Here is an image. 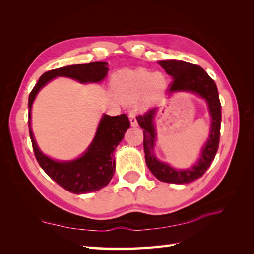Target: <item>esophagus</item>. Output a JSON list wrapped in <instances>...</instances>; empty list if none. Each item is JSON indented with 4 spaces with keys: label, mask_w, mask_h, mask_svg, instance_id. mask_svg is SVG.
<instances>
[{
    "label": "esophagus",
    "mask_w": 254,
    "mask_h": 254,
    "mask_svg": "<svg viewBox=\"0 0 254 254\" xmlns=\"http://www.w3.org/2000/svg\"><path fill=\"white\" fill-rule=\"evenodd\" d=\"M128 118H130V121H131V126L132 127H137V120H136V113L134 111H130L128 113Z\"/></svg>",
    "instance_id": "1"
}]
</instances>
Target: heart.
Returning <instances> with one entry per match:
<instances>
[{"label":"heart","mask_w":254,"mask_h":254,"mask_svg":"<svg viewBox=\"0 0 254 254\" xmlns=\"http://www.w3.org/2000/svg\"><path fill=\"white\" fill-rule=\"evenodd\" d=\"M113 93L124 101H135L143 98L152 101L167 87L164 74L155 73L147 68L122 69L113 75L111 80Z\"/></svg>","instance_id":"obj_1"}]
</instances>
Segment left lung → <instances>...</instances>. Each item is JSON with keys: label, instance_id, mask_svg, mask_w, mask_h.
I'll return each instance as SVG.
<instances>
[{"label": "left lung", "instance_id": "left-lung-1", "mask_svg": "<svg viewBox=\"0 0 254 254\" xmlns=\"http://www.w3.org/2000/svg\"><path fill=\"white\" fill-rule=\"evenodd\" d=\"M158 63L174 79L169 87V94L175 91H191L201 96L207 102L209 115L212 117L209 135L198 160L191 168L185 170L172 168L168 164L158 160L154 154L156 142L154 118L157 113V108H153L144 115L136 117L139 127L144 130V153L148 169L160 181L183 185L201 178L212 165L219 145L222 106L216 84L201 66L181 60H163Z\"/></svg>", "mask_w": 254, "mask_h": 254}]
</instances>
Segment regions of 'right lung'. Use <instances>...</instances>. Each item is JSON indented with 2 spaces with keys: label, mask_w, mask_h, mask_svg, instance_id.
<instances>
[{
  "label": "right lung",
  "mask_w": 254,
  "mask_h": 254,
  "mask_svg": "<svg viewBox=\"0 0 254 254\" xmlns=\"http://www.w3.org/2000/svg\"><path fill=\"white\" fill-rule=\"evenodd\" d=\"M108 69V63L101 61L51 69L41 75L29 94V135L38 164L59 186L74 194L98 191L110 182L116 170L113 152L122 141L124 133L130 127L128 118L127 115L116 117L104 115L93 142L79 158L71 161H57L42 154L35 141L30 127L31 106L39 90L53 78L64 76L84 84L99 83L106 77Z\"/></svg>",
  "instance_id": "obj_1"
}]
</instances>
